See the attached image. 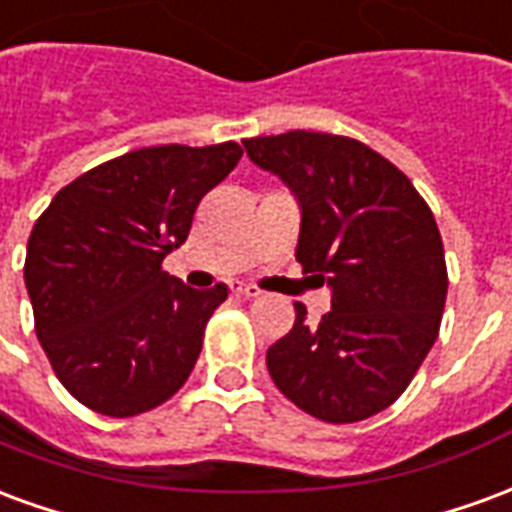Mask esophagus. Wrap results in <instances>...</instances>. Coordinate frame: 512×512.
I'll list each match as a JSON object with an SVG mask.
<instances>
[{
	"label": "esophagus",
	"mask_w": 512,
	"mask_h": 512,
	"mask_svg": "<svg viewBox=\"0 0 512 512\" xmlns=\"http://www.w3.org/2000/svg\"><path fill=\"white\" fill-rule=\"evenodd\" d=\"M233 293L246 296V299H257V296H260V288H255V285H246V282H233Z\"/></svg>",
	"instance_id": "obj_1"
}]
</instances>
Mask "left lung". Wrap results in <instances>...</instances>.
<instances>
[{"label": "left lung", "mask_w": 512, "mask_h": 512, "mask_svg": "<svg viewBox=\"0 0 512 512\" xmlns=\"http://www.w3.org/2000/svg\"><path fill=\"white\" fill-rule=\"evenodd\" d=\"M301 211L296 260L332 290L318 323L268 348L279 392L323 422H359L392 406L439 337L447 266L439 227L411 180L356 139L315 131L244 139Z\"/></svg>", "instance_id": "obj_1"}]
</instances>
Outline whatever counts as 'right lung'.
<instances>
[{"label": "right lung", "mask_w": 512, "mask_h": 512, "mask_svg": "<svg viewBox=\"0 0 512 512\" xmlns=\"http://www.w3.org/2000/svg\"><path fill=\"white\" fill-rule=\"evenodd\" d=\"M241 147H139L57 191L27 244L35 332L62 386L106 417L161 406L189 378L227 285L194 290L161 260Z\"/></svg>", "instance_id": "1"}]
</instances>
